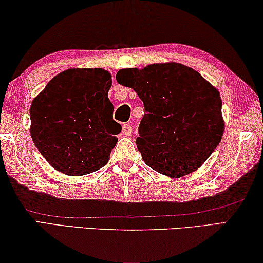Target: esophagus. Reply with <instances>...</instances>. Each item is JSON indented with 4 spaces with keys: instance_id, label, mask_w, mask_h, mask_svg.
<instances>
[{
    "instance_id": "esophagus-1",
    "label": "esophagus",
    "mask_w": 263,
    "mask_h": 263,
    "mask_svg": "<svg viewBox=\"0 0 263 263\" xmlns=\"http://www.w3.org/2000/svg\"><path fill=\"white\" fill-rule=\"evenodd\" d=\"M122 133H123V134H124L125 136H130V135H132V133H133V128H132V125H129V124H123V127H122Z\"/></svg>"
}]
</instances>
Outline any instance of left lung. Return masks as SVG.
I'll return each instance as SVG.
<instances>
[{
	"label": "left lung",
	"mask_w": 263,
	"mask_h": 263,
	"mask_svg": "<svg viewBox=\"0 0 263 263\" xmlns=\"http://www.w3.org/2000/svg\"><path fill=\"white\" fill-rule=\"evenodd\" d=\"M118 84L143 102L136 147L151 168L170 177L197 170L224 134L221 98L200 73L181 63L118 70Z\"/></svg>",
	"instance_id": "8db88e82"
}]
</instances>
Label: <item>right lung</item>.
<instances>
[{
    "label": "right lung",
    "instance_id": "right-lung-1",
    "mask_svg": "<svg viewBox=\"0 0 263 263\" xmlns=\"http://www.w3.org/2000/svg\"><path fill=\"white\" fill-rule=\"evenodd\" d=\"M102 68H70L56 75L30 107L31 138L55 170L82 176L107 164L122 127L114 121Z\"/></svg>",
    "mask_w": 263,
    "mask_h": 263
}]
</instances>
